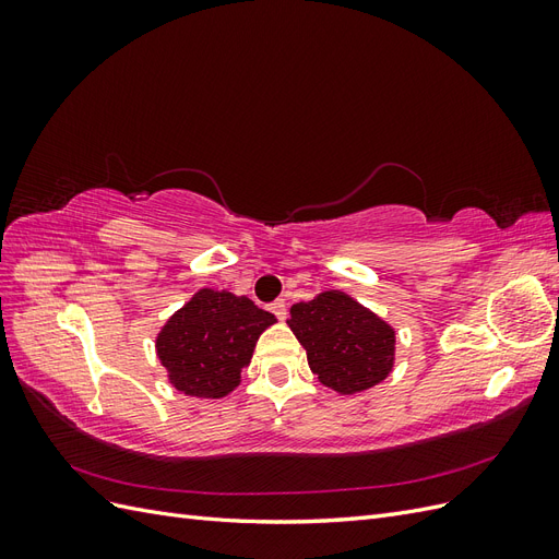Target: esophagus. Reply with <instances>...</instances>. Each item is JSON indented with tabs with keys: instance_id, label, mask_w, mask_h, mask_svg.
<instances>
[{
	"instance_id": "esophagus-1",
	"label": "esophagus",
	"mask_w": 559,
	"mask_h": 559,
	"mask_svg": "<svg viewBox=\"0 0 559 559\" xmlns=\"http://www.w3.org/2000/svg\"><path fill=\"white\" fill-rule=\"evenodd\" d=\"M270 310L275 312V317H277L280 321H284V319H286V302H284L282 298H277V300L273 302V306H270Z\"/></svg>"
}]
</instances>
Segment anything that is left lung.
Listing matches in <instances>:
<instances>
[{"mask_svg":"<svg viewBox=\"0 0 559 559\" xmlns=\"http://www.w3.org/2000/svg\"><path fill=\"white\" fill-rule=\"evenodd\" d=\"M286 324L306 347L317 380L337 394L366 392L394 370V326L345 292L329 289L296 302Z\"/></svg>","mask_w":559,"mask_h":559,"instance_id":"left-lung-1","label":"left lung"}]
</instances>
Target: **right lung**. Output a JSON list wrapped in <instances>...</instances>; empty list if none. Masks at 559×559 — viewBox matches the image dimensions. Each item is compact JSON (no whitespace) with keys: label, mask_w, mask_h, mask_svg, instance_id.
<instances>
[{"label":"right lung","mask_w":559,"mask_h":559,"mask_svg":"<svg viewBox=\"0 0 559 559\" xmlns=\"http://www.w3.org/2000/svg\"><path fill=\"white\" fill-rule=\"evenodd\" d=\"M275 321L247 296L200 289L165 321L156 354L177 392L224 399L240 384L261 333Z\"/></svg>","instance_id":"add662e5"}]
</instances>
